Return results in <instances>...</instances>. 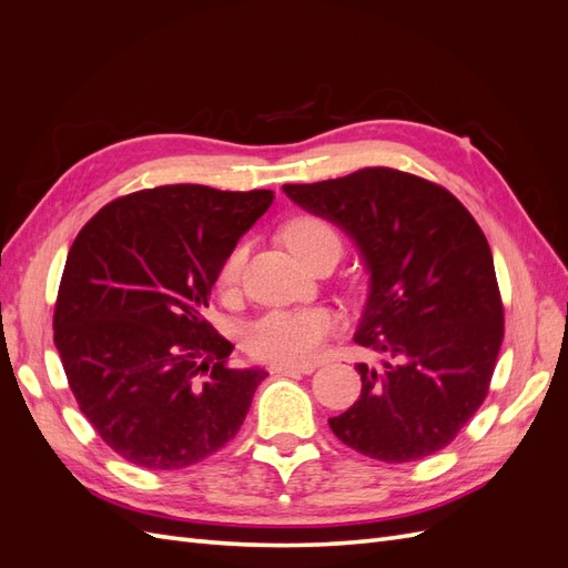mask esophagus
I'll return each mask as SVG.
<instances>
[{
	"mask_svg": "<svg viewBox=\"0 0 568 568\" xmlns=\"http://www.w3.org/2000/svg\"><path fill=\"white\" fill-rule=\"evenodd\" d=\"M315 365H270V374H311Z\"/></svg>",
	"mask_w": 568,
	"mask_h": 568,
	"instance_id": "obj_1",
	"label": "esophagus"
}]
</instances>
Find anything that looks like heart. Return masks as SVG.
<instances>
[{"label":"heart","instance_id":"obj_1","mask_svg":"<svg viewBox=\"0 0 568 568\" xmlns=\"http://www.w3.org/2000/svg\"><path fill=\"white\" fill-rule=\"evenodd\" d=\"M284 244L294 251L303 263L326 248L338 246L341 236L332 222L320 215H296L282 230ZM246 265V246H234L215 274V286L222 294H234L242 282ZM338 326V317L329 307H288V311H272L251 322L244 332V348L251 357L270 365H305L315 359L326 338Z\"/></svg>","mask_w":568,"mask_h":568}]
</instances>
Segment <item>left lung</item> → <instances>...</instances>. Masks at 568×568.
Wrapping results in <instances>:
<instances>
[{"label": "left lung", "instance_id": "obj_1", "mask_svg": "<svg viewBox=\"0 0 568 568\" xmlns=\"http://www.w3.org/2000/svg\"><path fill=\"white\" fill-rule=\"evenodd\" d=\"M284 192L346 230L372 274L355 343L386 359L357 365L363 390L332 432L388 464L443 450L484 405L505 336L486 234L448 189L384 165Z\"/></svg>", "mask_w": 568, "mask_h": 568}]
</instances>
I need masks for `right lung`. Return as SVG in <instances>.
<instances>
[{
    "label": "right lung",
    "mask_w": 568,
    "mask_h": 568,
    "mask_svg": "<svg viewBox=\"0 0 568 568\" xmlns=\"http://www.w3.org/2000/svg\"><path fill=\"white\" fill-rule=\"evenodd\" d=\"M270 189H142L106 203L68 251L54 343L78 407L111 450L184 469L236 436L267 372L227 365L205 320L225 255L272 203Z\"/></svg>",
    "instance_id": "obj_1"
}]
</instances>
